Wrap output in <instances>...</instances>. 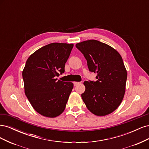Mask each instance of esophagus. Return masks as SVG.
I'll return each mask as SVG.
<instances>
[{
  "label": "esophagus",
  "mask_w": 149,
  "mask_h": 149,
  "mask_svg": "<svg viewBox=\"0 0 149 149\" xmlns=\"http://www.w3.org/2000/svg\"><path fill=\"white\" fill-rule=\"evenodd\" d=\"M73 84H74V86H77L78 84H79V82L74 81V82H73Z\"/></svg>",
  "instance_id": "obj_1"
}]
</instances>
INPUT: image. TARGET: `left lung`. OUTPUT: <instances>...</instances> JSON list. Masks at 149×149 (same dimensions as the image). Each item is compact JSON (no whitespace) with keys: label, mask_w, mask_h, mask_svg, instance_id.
Returning a JSON list of instances; mask_svg holds the SVG:
<instances>
[{"label":"left lung","mask_w":149,"mask_h":149,"mask_svg":"<svg viewBox=\"0 0 149 149\" xmlns=\"http://www.w3.org/2000/svg\"><path fill=\"white\" fill-rule=\"evenodd\" d=\"M76 47L87 60L89 70L97 73L96 81L84 82L81 94L88 110L98 116L112 113L123 101L127 70L120 54L108 45L96 40L78 43Z\"/></svg>","instance_id":"1"}]
</instances>
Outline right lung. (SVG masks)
Listing matches in <instances>:
<instances>
[{
    "mask_svg": "<svg viewBox=\"0 0 149 149\" xmlns=\"http://www.w3.org/2000/svg\"><path fill=\"white\" fill-rule=\"evenodd\" d=\"M73 44L52 43L39 48L29 57L22 71L25 93L38 113L56 118L64 111L73 83L56 76L65 72Z\"/></svg>",
    "mask_w": 149,
    "mask_h": 149,
    "instance_id": "add662e5",
    "label": "right lung"
}]
</instances>
